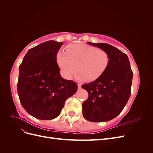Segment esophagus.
<instances>
[{"label": "esophagus", "mask_w": 153, "mask_h": 153, "mask_svg": "<svg viewBox=\"0 0 153 153\" xmlns=\"http://www.w3.org/2000/svg\"><path fill=\"white\" fill-rule=\"evenodd\" d=\"M81 87H82V85L80 84H78V89H80Z\"/></svg>", "instance_id": "esophagus-1"}]
</instances>
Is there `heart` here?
<instances>
[{
    "label": "heart",
    "instance_id": "1",
    "mask_svg": "<svg viewBox=\"0 0 153 153\" xmlns=\"http://www.w3.org/2000/svg\"><path fill=\"white\" fill-rule=\"evenodd\" d=\"M57 61L64 77L70 79L77 69L79 80L93 81L107 69L110 57L106 51L85 44H74L66 51H60Z\"/></svg>",
    "mask_w": 153,
    "mask_h": 153
}]
</instances>
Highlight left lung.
Masks as SVG:
<instances>
[{"instance_id":"left-lung-1","label":"left lung","mask_w":153,"mask_h":153,"mask_svg":"<svg viewBox=\"0 0 153 153\" xmlns=\"http://www.w3.org/2000/svg\"><path fill=\"white\" fill-rule=\"evenodd\" d=\"M87 43L106 51L110 63L98 79L82 85L89 94L82 104V114L91 122L108 121L122 112L130 97L133 78L130 63L126 54L112 45Z\"/></svg>"}]
</instances>
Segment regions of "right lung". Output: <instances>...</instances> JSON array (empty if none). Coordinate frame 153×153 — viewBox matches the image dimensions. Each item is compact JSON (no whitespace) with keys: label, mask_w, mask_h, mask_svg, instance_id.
<instances>
[{"label":"right lung","mask_w":153,"mask_h":153,"mask_svg":"<svg viewBox=\"0 0 153 153\" xmlns=\"http://www.w3.org/2000/svg\"><path fill=\"white\" fill-rule=\"evenodd\" d=\"M63 43L48 41L30 49L19 66L17 91L20 103L30 115L41 120L58 117L77 84L60 74L57 54Z\"/></svg>","instance_id":"obj_1"}]
</instances>
